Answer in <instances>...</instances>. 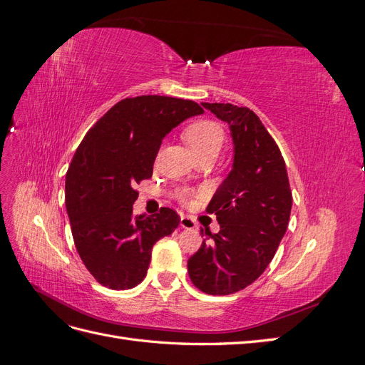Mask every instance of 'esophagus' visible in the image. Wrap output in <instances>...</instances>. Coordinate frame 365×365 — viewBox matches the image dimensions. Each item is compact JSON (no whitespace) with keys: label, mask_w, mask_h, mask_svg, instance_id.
<instances>
[{"label":"esophagus","mask_w":365,"mask_h":365,"mask_svg":"<svg viewBox=\"0 0 365 365\" xmlns=\"http://www.w3.org/2000/svg\"><path fill=\"white\" fill-rule=\"evenodd\" d=\"M180 225H181L182 228H185V230H196V228H197L195 220H193L192 217H189V216H181Z\"/></svg>","instance_id":"esophagus-1"}]
</instances>
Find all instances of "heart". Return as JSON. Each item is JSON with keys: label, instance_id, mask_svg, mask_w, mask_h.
Instances as JSON below:
<instances>
[{"label": "heart", "instance_id": "heart-1", "mask_svg": "<svg viewBox=\"0 0 365 365\" xmlns=\"http://www.w3.org/2000/svg\"><path fill=\"white\" fill-rule=\"evenodd\" d=\"M182 135L196 158L207 153L217 155L222 148L225 132L222 126L213 120H197L184 129Z\"/></svg>", "mask_w": 365, "mask_h": 365}]
</instances>
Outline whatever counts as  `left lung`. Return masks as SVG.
<instances>
[{"label":"left lung","instance_id":"left-lung-1","mask_svg":"<svg viewBox=\"0 0 365 365\" xmlns=\"http://www.w3.org/2000/svg\"><path fill=\"white\" fill-rule=\"evenodd\" d=\"M202 106L228 123L235 158L207 207L216 215L219 233L205 230L207 239L187 268L197 289L228 295L247 288L267 269L288 228L292 193L277 143L250 108Z\"/></svg>","mask_w":365,"mask_h":365}]
</instances>
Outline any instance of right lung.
I'll use <instances>...</instances> for the list:
<instances>
[{
	"instance_id": "obj_1",
	"label": "right lung",
	"mask_w": 365,
	"mask_h": 365,
	"mask_svg": "<svg viewBox=\"0 0 365 365\" xmlns=\"http://www.w3.org/2000/svg\"><path fill=\"white\" fill-rule=\"evenodd\" d=\"M204 109L168 96L123 98L86 132L65 180V205L77 252L93 277L109 289L143 282L152 247L173 233L180 216L163 207L132 213L135 184L149 180L163 138Z\"/></svg>"
}]
</instances>
